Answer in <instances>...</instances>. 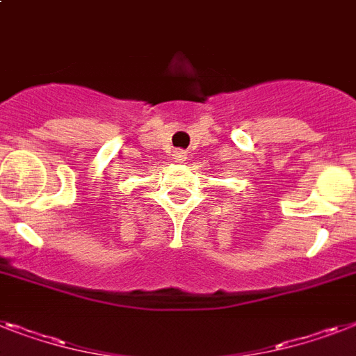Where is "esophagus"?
<instances>
[{"instance_id": "esophagus-1", "label": "esophagus", "mask_w": 356, "mask_h": 356, "mask_svg": "<svg viewBox=\"0 0 356 356\" xmlns=\"http://www.w3.org/2000/svg\"><path fill=\"white\" fill-rule=\"evenodd\" d=\"M172 159L175 163H183L184 159H186V152H184V149H175V152L172 153Z\"/></svg>"}]
</instances>
